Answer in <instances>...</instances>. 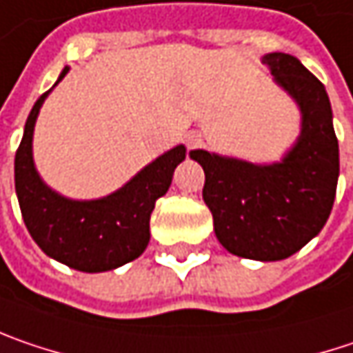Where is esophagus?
Here are the masks:
<instances>
[{"label":"esophagus","instance_id":"obj_1","mask_svg":"<svg viewBox=\"0 0 353 353\" xmlns=\"http://www.w3.org/2000/svg\"><path fill=\"white\" fill-rule=\"evenodd\" d=\"M201 144V134L199 132H190L187 134V146L189 148H194V146H199Z\"/></svg>","mask_w":353,"mask_h":353}]
</instances>
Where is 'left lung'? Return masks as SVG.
Returning <instances> with one entry per match:
<instances>
[{
    "mask_svg": "<svg viewBox=\"0 0 353 353\" xmlns=\"http://www.w3.org/2000/svg\"><path fill=\"white\" fill-rule=\"evenodd\" d=\"M263 63L299 106L297 142L271 164L207 150H192L190 159L205 170L203 199L219 243L237 257L281 261L314 239L332 213L340 148L325 86L290 54H267Z\"/></svg>",
    "mask_w": 353,
    "mask_h": 353,
    "instance_id": "left-lung-1",
    "label": "left lung"
}]
</instances>
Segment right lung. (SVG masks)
Listing matches in <instances>:
<instances>
[{
  "mask_svg": "<svg viewBox=\"0 0 353 353\" xmlns=\"http://www.w3.org/2000/svg\"><path fill=\"white\" fill-rule=\"evenodd\" d=\"M68 70L63 68L58 82ZM50 92L34 104L15 152V192L23 223L48 257L72 269L100 273L134 261L150 241L154 203L170 187L187 148L183 144L170 148L108 196L94 201L62 196L39 179L32 154L36 118Z\"/></svg>",
  "mask_w": 353,
  "mask_h": 353,
  "instance_id": "obj_1",
  "label": "right lung"
}]
</instances>
